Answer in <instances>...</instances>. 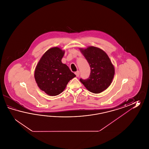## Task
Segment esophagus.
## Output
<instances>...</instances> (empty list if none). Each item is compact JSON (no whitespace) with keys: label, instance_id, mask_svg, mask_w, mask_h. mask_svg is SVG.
I'll return each mask as SVG.
<instances>
[{"label":"esophagus","instance_id":"34e87169","mask_svg":"<svg viewBox=\"0 0 149 149\" xmlns=\"http://www.w3.org/2000/svg\"><path fill=\"white\" fill-rule=\"evenodd\" d=\"M75 73V74H76L77 77H79V74H80V72H79V71H76V72H75V73Z\"/></svg>","mask_w":149,"mask_h":149}]
</instances>
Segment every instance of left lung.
<instances>
[{
  "label": "left lung",
  "instance_id": "obj_1",
  "mask_svg": "<svg viewBox=\"0 0 149 149\" xmlns=\"http://www.w3.org/2000/svg\"><path fill=\"white\" fill-rule=\"evenodd\" d=\"M80 50L88 62L91 74L88 78L80 79L89 92L98 94L108 88L114 77V68L108 55L99 48L94 46Z\"/></svg>",
  "mask_w": 149,
  "mask_h": 149
}]
</instances>
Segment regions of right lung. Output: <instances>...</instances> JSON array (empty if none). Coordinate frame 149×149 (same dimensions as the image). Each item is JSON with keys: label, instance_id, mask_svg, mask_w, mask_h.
Returning <instances> with one entry per match:
<instances>
[{"label": "right lung", "instance_id": "1", "mask_svg": "<svg viewBox=\"0 0 149 149\" xmlns=\"http://www.w3.org/2000/svg\"><path fill=\"white\" fill-rule=\"evenodd\" d=\"M65 52L55 47L46 51L39 61L35 78L39 88L50 96L59 95L76 75L62 63Z\"/></svg>", "mask_w": 149, "mask_h": 149}]
</instances>
